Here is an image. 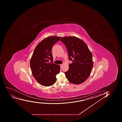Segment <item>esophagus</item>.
Listing matches in <instances>:
<instances>
[{"instance_id": "esophagus-1", "label": "esophagus", "mask_w": 122, "mask_h": 122, "mask_svg": "<svg viewBox=\"0 0 122 122\" xmlns=\"http://www.w3.org/2000/svg\"><path fill=\"white\" fill-rule=\"evenodd\" d=\"M60 67H61V68H62V66H63V64H60Z\"/></svg>"}]
</instances>
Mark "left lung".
<instances>
[{"instance_id":"left-lung-1","label":"left lung","mask_w":122,"mask_h":122,"mask_svg":"<svg viewBox=\"0 0 122 122\" xmlns=\"http://www.w3.org/2000/svg\"><path fill=\"white\" fill-rule=\"evenodd\" d=\"M60 41L66 47L69 60V70L65 72L69 82L79 84L84 82L90 75L93 67V57L84 41L74 36L64 37Z\"/></svg>"}]
</instances>
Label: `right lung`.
Segmentation results:
<instances>
[{
	"label": "right lung",
	"mask_w": 122,
	"mask_h": 122,
	"mask_svg": "<svg viewBox=\"0 0 122 122\" xmlns=\"http://www.w3.org/2000/svg\"><path fill=\"white\" fill-rule=\"evenodd\" d=\"M61 38H46L40 42L34 50L30 60V69L35 80L42 86H50L56 81V76L60 71V66L49 63V61H53L52 48Z\"/></svg>",
	"instance_id": "add662e5"
}]
</instances>
